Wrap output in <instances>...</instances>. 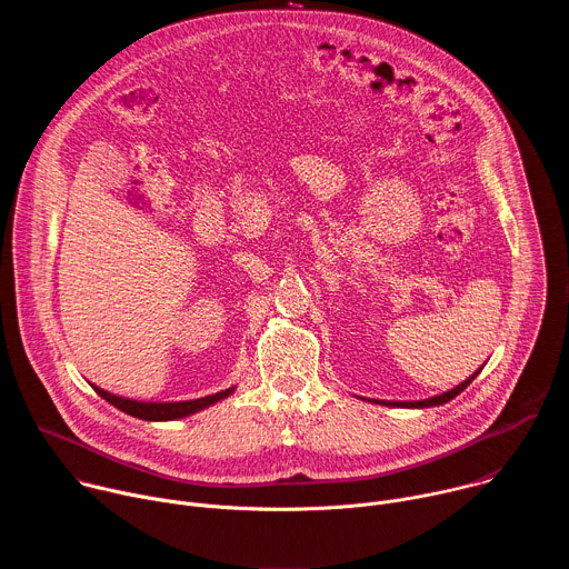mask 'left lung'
I'll use <instances>...</instances> for the list:
<instances>
[{
	"instance_id": "8db88e82",
	"label": "left lung",
	"mask_w": 569,
	"mask_h": 569,
	"mask_svg": "<svg viewBox=\"0 0 569 569\" xmlns=\"http://www.w3.org/2000/svg\"><path fill=\"white\" fill-rule=\"evenodd\" d=\"M477 373L479 371H475L470 378H466L461 385H457L455 389H450V391H443V393H439V396H432V398H426V400H378V402H382V405H389V408H432V405H443V402H448V400H452L457 393H461L475 378H477Z\"/></svg>"
}]
</instances>
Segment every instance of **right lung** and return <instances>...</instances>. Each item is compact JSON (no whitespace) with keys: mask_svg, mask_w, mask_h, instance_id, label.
Here are the masks:
<instances>
[{"mask_svg":"<svg viewBox=\"0 0 569 569\" xmlns=\"http://www.w3.org/2000/svg\"><path fill=\"white\" fill-rule=\"evenodd\" d=\"M94 391L101 398H106L110 405H114V408H119L121 412H126L130 417H137V419H143V421H176V419H184L189 415H196V412L209 408V405L227 398L233 391V387H229L224 391H218V393H211V396H204V398L178 400V402H146V400L121 398V396L110 393L101 387H94Z\"/></svg>","mask_w":569,"mask_h":569,"instance_id":"right-lung-1","label":"right lung"}]
</instances>
